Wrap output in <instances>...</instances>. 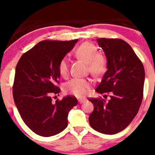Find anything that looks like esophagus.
I'll use <instances>...</instances> for the list:
<instances>
[{
	"instance_id": "obj_1",
	"label": "esophagus",
	"mask_w": 155,
	"mask_h": 155,
	"mask_svg": "<svg viewBox=\"0 0 155 155\" xmlns=\"http://www.w3.org/2000/svg\"><path fill=\"white\" fill-rule=\"evenodd\" d=\"M86 101H87V98H78L79 103H83V102H86Z\"/></svg>"
}]
</instances>
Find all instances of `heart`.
<instances>
[{
    "label": "heart",
    "instance_id": "1",
    "mask_svg": "<svg viewBox=\"0 0 155 155\" xmlns=\"http://www.w3.org/2000/svg\"><path fill=\"white\" fill-rule=\"evenodd\" d=\"M75 56L78 59L86 62L88 66V71L94 75H99L104 72L106 68V61L103 56L98 54L97 48L90 42H84L75 50ZM59 73L63 78H67L69 74V67L65 59L61 60L58 66ZM91 81L89 79H71L64 85V91L67 94L77 97L85 95L90 89Z\"/></svg>",
    "mask_w": 155,
    "mask_h": 155
}]
</instances>
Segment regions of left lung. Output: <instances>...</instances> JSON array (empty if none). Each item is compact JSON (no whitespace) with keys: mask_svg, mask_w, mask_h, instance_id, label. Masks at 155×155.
<instances>
[{"mask_svg":"<svg viewBox=\"0 0 155 155\" xmlns=\"http://www.w3.org/2000/svg\"><path fill=\"white\" fill-rule=\"evenodd\" d=\"M107 58V71L95 91L111 92L110 99L89 98L94 105L90 125L104 134H115L129 126L143 99L144 68L132 47L120 39H97Z\"/></svg>","mask_w":155,"mask_h":155,"instance_id":"obj_1","label":"left lung"}]
</instances>
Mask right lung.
<instances>
[{
    "label": "right lung",
    "mask_w": 155,
    "mask_h": 155,
    "mask_svg": "<svg viewBox=\"0 0 155 155\" xmlns=\"http://www.w3.org/2000/svg\"><path fill=\"white\" fill-rule=\"evenodd\" d=\"M78 39L44 40L25 53L16 66L13 98L27 127L42 137H51L68 127V113L78 104L68 95L52 102L61 91L58 66Z\"/></svg>",
    "instance_id": "right-lung-1"
}]
</instances>
